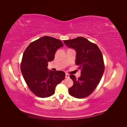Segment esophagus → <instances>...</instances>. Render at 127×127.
<instances>
[{
    "label": "esophagus",
    "instance_id": "esophagus-1",
    "mask_svg": "<svg viewBox=\"0 0 127 127\" xmlns=\"http://www.w3.org/2000/svg\"><path fill=\"white\" fill-rule=\"evenodd\" d=\"M66 78H69V75L68 74H66Z\"/></svg>",
    "mask_w": 127,
    "mask_h": 127
}]
</instances>
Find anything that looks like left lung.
<instances>
[{"label": "left lung", "instance_id": "1", "mask_svg": "<svg viewBox=\"0 0 127 127\" xmlns=\"http://www.w3.org/2000/svg\"><path fill=\"white\" fill-rule=\"evenodd\" d=\"M64 42L76 51V64L81 70L78 79L74 75H70L74 85L68 89L69 93L78 98L87 97L95 90L104 71L102 53L96 44L85 37L79 36Z\"/></svg>", "mask_w": 127, "mask_h": 127}]
</instances>
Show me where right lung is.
Returning <instances> with one entry per match:
<instances>
[{"label": "right lung", "instance_id": "1", "mask_svg": "<svg viewBox=\"0 0 127 127\" xmlns=\"http://www.w3.org/2000/svg\"><path fill=\"white\" fill-rule=\"evenodd\" d=\"M60 40L44 36L31 42L23 55L21 70L30 90L38 97L55 94L57 84L65 78L63 71L48 70V63L55 58L57 50L63 47Z\"/></svg>", "mask_w": 127, "mask_h": 127}]
</instances>
